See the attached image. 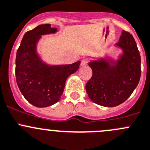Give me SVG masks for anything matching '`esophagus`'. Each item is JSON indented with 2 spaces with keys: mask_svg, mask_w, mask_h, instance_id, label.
I'll return each instance as SVG.
<instances>
[{
  "mask_svg": "<svg viewBox=\"0 0 150 150\" xmlns=\"http://www.w3.org/2000/svg\"><path fill=\"white\" fill-rule=\"evenodd\" d=\"M88 59L86 58H84L82 60H81V66H86L88 64Z\"/></svg>",
  "mask_w": 150,
  "mask_h": 150,
  "instance_id": "34e87169",
  "label": "esophagus"
}]
</instances>
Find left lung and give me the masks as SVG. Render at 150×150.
I'll list each match as a JSON object with an SVG mask.
<instances>
[{
	"mask_svg": "<svg viewBox=\"0 0 150 150\" xmlns=\"http://www.w3.org/2000/svg\"><path fill=\"white\" fill-rule=\"evenodd\" d=\"M116 46L123 51L117 62L101 59L88 63L93 74L86 85V92L92 102L107 107L125 102L141 77L140 54L132 35L123 30Z\"/></svg>",
	"mask_w": 150,
	"mask_h": 150,
	"instance_id": "obj_1",
	"label": "left lung"
}]
</instances>
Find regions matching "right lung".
<instances>
[{
	"label": "right lung",
	"instance_id": "1",
	"mask_svg": "<svg viewBox=\"0 0 150 150\" xmlns=\"http://www.w3.org/2000/svg\"><path fill=\"white\" fill-rule=\"evenodd\" d=\"M51 25H40L27 32L16 52V83L27 101L37 107H46L61 98L65 82L78 70L81 61L72 64L50 66L36 53V45L41 35L54 33Z\"/></svg>",
	"mask_w": 150,
	"mask_h": 150
}]
</instances>
